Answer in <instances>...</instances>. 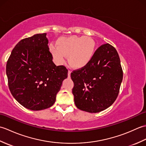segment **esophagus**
<instances>
[{"label":"esophagus","mask_w":146,"mask_h":146,"mask_svg":"<svg viewBox=\"0 0 146 146\" xmlns=\"http://www.w3.org/2000/svg\"><path fill=\"white\" fill-rule=\"evenodd\" d=\"M68 77H70V76H71V71L69 70H68Z\"/></svg>","instance_id":"34e87169"}]
</instances>
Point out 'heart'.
<instances>
[{
    "label": "heart",
    "instance_id": "heart-1",
    "mask_svg": "<svg viewBox=\"0 0 146 146\" xmlns=\"http://www.w3.org/2000/svg\"><path fill=\"white\" fill-rule=\"evenodd\" d=\"M95 47V41L90 37L72 36L60 38L56 41V47L51 46L49 50L57 64H63L65 57L68 56L71 67L82 69L90 63Z\"/></svg>",
    "mask_w": 146,
    "mask_h": 146
}]
</instances>
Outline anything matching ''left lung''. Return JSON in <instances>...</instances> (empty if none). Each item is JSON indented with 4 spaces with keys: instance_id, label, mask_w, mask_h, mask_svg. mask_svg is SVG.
<instances>
[{
    "instance_id": "left-lung-1",
    "label": "left lung",
    "mask_w": 146,
    "mask_h": 146,
    "mask_svg": "<svg viewBox=\"0 0 146 146\" xmlns=\"http://www.w3.org/2000/svg\"><path fill=\"white\" fill-rule=\"evenodd\" d=\"M72 93L78 109L98 113L116 100L123 79L119 56L112 46H100L87 66L71 73Z\"/></svg>"
}]
</instances>
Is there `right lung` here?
Masks as SVG:
<instances>
[{
  "label": "right lung",
  "mask_w": 146,
  "mask_h": 146,
  "mask_svg": "<svg viewBox=\"0 0 146 146\" xmlns=\"http://www.w3.org/2000/svg\"><path fill=\"white\" fill-rule=\"evenodd\" d=\"M46 33L21 40L12 49L6 65L9 88L23 107L41 110L54 104L63 80L64 66H56L48 47Z\"/></svg>",
  "instance_id": "add662e5"
}]
</instances>
